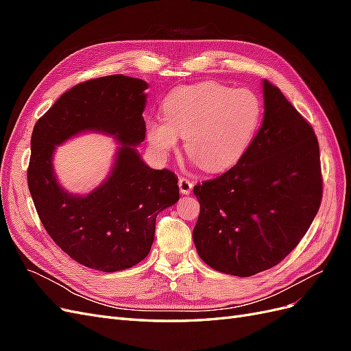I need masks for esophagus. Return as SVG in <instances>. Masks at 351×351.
<instances>
[{"label":"esophagus","mask_w":351,"mask_h":351,"mask_svg":"<svg viewBox=\"0 0 351 351\" xmlns=\"http://www.w3.org/2000/svg\"><path fill=\"white\" fill-rule=\"evenodd\" d=\"M178 187H180V192H182L183 195H189L193 189V182H190V180L186 177H180Z\"/></svg>","instance_id":"esophagus-1"}]
</instances>
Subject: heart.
Listing matches in <instances>:
<instances>
[{
	"label": "heart",
	"mask_w": 351,
	"mask_h": 351,
	"mask_svg": "<svg viewBox=\"0 0 351 351\" xmlns=\"http://www.w3.org/2000/svg\"><path fill=\"white\" fill-rule=\"evenodd\" d=\"M262 102L249 89H230L218 83L183 86L168 95L162 120H151L146 136L165 156L184 137L189 158L205 171L217 173L237 164L247 152L262 121Z\"/></svg>",
	"instance_id": "1"
}]
</instances>
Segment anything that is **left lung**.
I'll return each mask as SVG.
<instances>
[{"label":"left lung","instance_id":"obj_1","mask_svg":"<svg viewBox=\"0 0 351 351\" xmlns=\"http://www.w3.org/2000/svg\"><path fill=\"white\" fill-rule=\"evenodd\" d=\"M261 129L240 161L197 183L193 230L199 256L215 271L250 277L278 265L309 230L322 202L313 127L263 80Z\"/></svg>","mask_w":351,"mask_h":351}]
</instances>
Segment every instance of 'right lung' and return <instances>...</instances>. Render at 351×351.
Segmentation results:
<instances>
[{"mask_svg": "<svg viewBox=\"0 0 351 351\" xmlns=\"http://www.w3.org/2000/svg\"><path fill=\"white\" fill-rule=\"evenodd\" d=\"M141 79L112 74L64 92L40 117L30 139L27 186L48 236L71 259L115 272L143 261L155 237L156 215L180 197L171 169L147 167L132 145L145 141L146 105ZM84 130L114 134L123 146L109 180L88 197L64 193L51 169L56 144Z\"/></svg>", "mask_w": 351, "mask_h": 351, "instance_id": "right-lung-1", "label": "right lung"}]
</instances>
